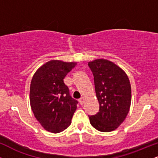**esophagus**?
<instances>
[{
	"mask_svg": "<svg viewBox=\"0 0 158 158\" xmlns=\"http://www.w3.org/2000/svg\"><path fill=\"white\" fill-rule=\"evenodd\" d=\"M79 103H80L81 105H83L85 103V97H81V99H79Z\"/></svg>",
	"mask_w": 158,
	"mask_h": 158,
	"instance_id": "obj_1",
	"label": "esophagus"
}]
</instances>
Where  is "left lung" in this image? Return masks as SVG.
<instances>
[{
    "label": "left lung",
    "instance_id": "8db88e82",
    "mask_svg": "<svg viewBox=\"0 0 158 158\" xmlns=\"http://www.w3.org/2000/svg\"><path fill=\"white\" fill-rule=\"evenodd\" d=\"M93 72L96 97L99 110L90 116V123L102 132L117 129L126 118L131 102L129 79L118 65L105 59L89 61Z\"/></svg>",
    "mask_w": 158,
    "mask_h": 158
}]
</instances>
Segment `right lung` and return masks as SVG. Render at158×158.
I'll use <instances>...</instances> for the list:
<instances>
[{"instance_id":"1","label":"right lung","mask_w":158,"mask_h":158,"mask_svg":"<svg viewBox=\"0 0 158 158\" xmlns=\"http://www.w3.org/2000/svg\"><path fill=\"white\" fill-rule=\"evenodd\" d=\"M77 62L50 60L34 73L30 102L34 116L46 131L59 133L71 124L77 101L69 94L64 79Z\"/></svg>"}]
</instances>
